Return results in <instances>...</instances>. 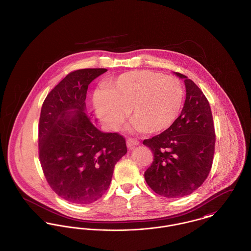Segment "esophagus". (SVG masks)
<instances>
[{
    "instance_id": "34e87169",
    "label": "esophagus",
    "mask_w": 251,
    "mask_h": 251,
    "mask_svg": "<svg viewBox=\"0 0 251 251\" xmlns=\"http://www.w3.org/2000/svg\"><path fill=\"white\" fill-rule=\"evenodd\" d=\"M139 145V141L135 139V138H127L126 139V146L128 149H132L134 146Z\"/></svg>"
}]
</instances>
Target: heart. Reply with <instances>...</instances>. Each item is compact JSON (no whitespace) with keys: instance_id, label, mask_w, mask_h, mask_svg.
Segmentation results:
<instances>
[{"instance_id":"b5f03b06","label":"heart","mask_w":251,"mask_h":251,"mask_svg":"<svg viewBox=\"0 0 251 251\" xmlns=\"http://www.w3.org/2000/svg\"><path fill=\"white\" fill-rule=\"evenodd\" d=\"M181 81L151 70L131 71L109 80L106 91H97L94 104L99 117L111 129H118L129 114L136 130L156 133L168 129L182 106Z\"/></svg>"}]
</instances>
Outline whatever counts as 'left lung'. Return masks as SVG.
<instances>
[{
	"mask_svg": "<svg viewBox=\"0 0 251 251\" xmlns=\"http://www.w3.org/2000/svg\"><path fill=\"white\" fill-rule=\"evenodd\" d=\"M184 78L186 100L180 116L165 131L143 144L153 161L145 172L148 185L167 199L192 194L205 181L215 153V126L210 104L199 86Z\"/></svg>",
	"mask_w": 251,
	"mask_h": 251,
	"instance_id": "left-lung-1",
	"label": "left lung"
}]
</instances>
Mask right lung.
<instances>
[{
    "instance_id": "add662e5",
    "label": "right lung",
    "mask_w": 251,
    "mask_h": 251,
    "mask_svg": "<svg viewBox=\"0 0 251 251\" xmlns=\"http://www.w3.org/2000/svg\"><path fill=\"white\" fill-rule=\"evenodd\" d=\"M106 71L69 73L47 95L41 108L38 150L46 180L57 196L75 204L102 197L116 163L127 151L125 137L100 131L86 113L88 85Z\"/></svg>"
}]
</instances>
